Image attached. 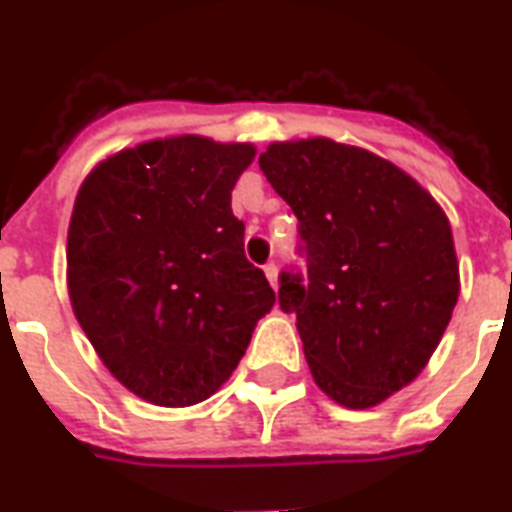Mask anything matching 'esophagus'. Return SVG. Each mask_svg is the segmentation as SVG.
Returning a JSON list of instances; mask_svg holds the SVG:
<instances>
[{"mask_svg": "<svg viewBox=\"0 0 512 512\" xmlns=\"http://www.w3.org/2000/svg\"><path fill=\"white\" fill-rule=\"evenodd\" d=\"M265 276H268L270 286H273V289H278V265L276 263L265 265Z\"/></svg>", "mask_w": 512, "mask_h": 512, "instance_id": "34e87169", "label": "esophagus"}]
</instances>
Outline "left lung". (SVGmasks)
Returning a JSON list of instances; mask_svg holds the SVG:
<instances>
[{"label": "left lung", "instance_id": "obj_1", "mask_svg": "<svg viewBox=\"0 0 512 512\" xmlns=\"http://www.w3.org/2000/svg\"><path fill=\"white\" fill-rule=\"evenodd\" d=\"M260 170L299 220L305 273L284 270L315 384L363 410L426 368L460 294L452 228L429 191L368 149L276 141Z\"/></svg>", "mask_w": 512, "mask_h": 512}]
</instances>
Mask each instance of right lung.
<instances>
[{"instance_id":"add662e5","label":"right lung","mask_w":512,"mask_h":512,"mask_svg":"<svg viewBox=\"0 0 512 512\" xmlns=\"http://www.w3.org/2000/svg\"><path fill=\"white\" fill-rule=\"evenodd\" d=\"M252 157V144L170 136L107 157L78 191L70 305L102 363L141 400H207L276 302L231 213Z\"/></svg>"}]
</instances>
